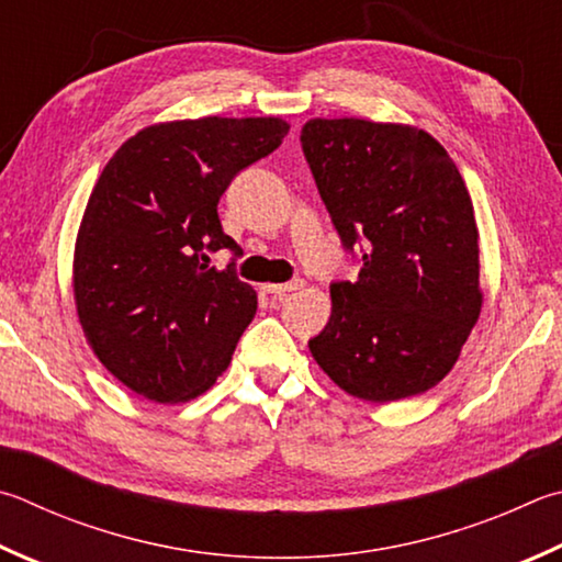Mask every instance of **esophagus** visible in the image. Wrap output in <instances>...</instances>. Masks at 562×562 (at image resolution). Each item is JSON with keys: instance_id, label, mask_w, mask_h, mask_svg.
<instances>
[{"instance_id": "esophagus-1", "label": "esophagus", "mask_w": 562, "mask_h": 562, "mask_svg": "<svg viewBox=\"0 0 562 562\" xmlns=\"http://www.w3.org/2000/svg\"><path fill=\"white\" fill-rule=\"evenodd\" d=\"M302 288V280H292V282H284V284H265V292L270 294L272 300H282L284 294L288 292H294V290H300Z\"/></svg>"}]
</instances>
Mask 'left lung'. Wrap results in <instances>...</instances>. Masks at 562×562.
<instances>
[{"instance_id":"1","label":"left lung","mask_w":562,"mask_h":562,"mask_svg":"<svg viewBox=\"0 0 562 562\" xmlns=\"http://www.w3.org/2000/svg\"><path fill=\"white\" fill-rule=\"evenodd\" d=\"M302 151L359 280L331 282L314 361L361 401L430 391L482 312L474 206L454 161L423 130L310 120Z\"/></svg>"}]
</instances>
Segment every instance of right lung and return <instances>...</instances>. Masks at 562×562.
<instances>
[{"mask_svg": "<svg viewBox=\"0 0 562 562\" xmlns=\"http://www.w3.org/2000/svg\"><path fill=\"white\" fill-rule=\"evenodd\" d=\"M278 117H201L137 132L100 175L74 260L78 319L100 363L155 403L216 383L258 310L218 201L288 135ZM228 249L223 271L210 255Z\"/></svg>", "mask_w": 562, "mask_h": 562, "instance_id": "right-lung-1", "label": "right lung"}]
</instances>
